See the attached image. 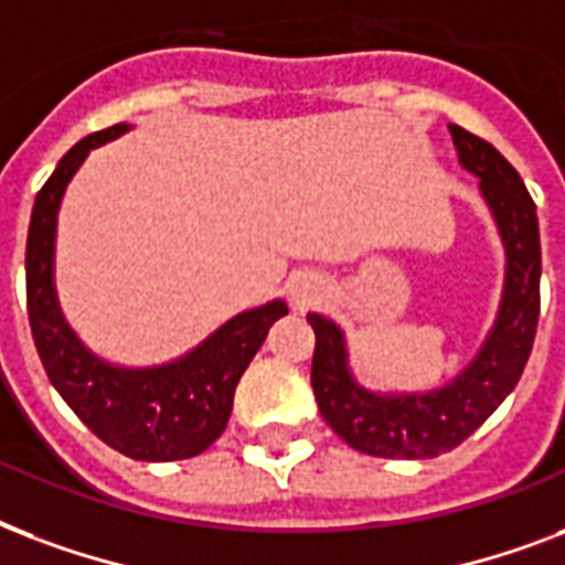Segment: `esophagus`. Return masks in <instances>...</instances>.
<instances>
[{"label": "esophagus", "mask_w": 565, "mask_h": 565, "mask_svg": "<svg viewBox=\"0 0 565 565\" xmlns=\"http://www.w3.org/2000/svg\"><path fill=\"white\" fill-rule=\"evenodd\" d=\"M291 297H295L297 306H306L315 297V286L309 279H297L295 286H291Z\"/></svg>", "instance_id": "34e87169"}]
</instances>
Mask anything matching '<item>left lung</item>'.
<instances>
[{"instance_id": "obj_1", "label": "left lung", "mask_w": 565, "mask_h": 565, "mask_svg": "<svg viewBox=\"0 0 565 565\" xmlns=\"http://www.w3.org/2000/svg\"><path fill=\"white\" fill-rule=\"evenodd\" d=\"M462 170L478 177L504 247V282L495 321L469 365L424 392H377L351 369V348L339 323L321 312L315 330L312 392L323 422L351 448L386 460H433L466 441L515 388L531 356L540 321V221L527 188L501 152L462 126H448Z\"/></svg>"}]
</instances>
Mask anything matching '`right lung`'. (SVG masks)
I'll return each mask as SVG.
<instances>
[{"mask_svg":"<svg viewBox=\"0 0 565 565\" xmlns=\"http://www.w3.org/2000/svg\"><path fill=\"white\" fill-rule=\"evenodd\" d=\"M132 129L82 138L38 191L25 242L29 323L52 386L70 409L115 450L143 462H173L203 454L223 433L238 380L268 339L274 321L288 315L282 297L223 321L203 342L159 365H120L94 353L70 327L55 288L58 212L67 185L90 150Z\"/></svg>","mask_w":565,"mask_h":565,"instance_id":"obj_1","label":"right lung"}]
</instances>
